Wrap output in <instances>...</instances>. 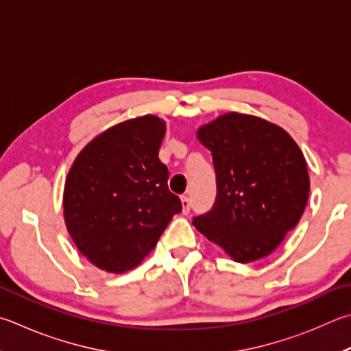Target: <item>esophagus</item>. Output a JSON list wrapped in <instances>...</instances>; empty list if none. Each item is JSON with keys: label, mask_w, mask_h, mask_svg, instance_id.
Listing matches in <instances>:
<instances>
[{"label": "esophagus", "mask_w": 351, "mask_h": 351, "mask_svg": "<svg viewBox=\"0 0 351 351\" xmlns=\"http://www.w3.org/2000/svg\"><path fill=\"white\" fill-rule=\"evenodd\" d=\"M181 206H182V213L187 215L190 212V199L187 196H181Z\"/></svg>", "instance_id": "esophagus-1"}]
</instances>
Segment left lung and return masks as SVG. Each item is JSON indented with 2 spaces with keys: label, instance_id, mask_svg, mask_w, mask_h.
<instances>
[{
  "label": "left lung",
  "instance_id": "1",
  "mask_svg": "<svg viewBox=\"0 0 351 351\" xmlns=\"http://www.w3.org/2000/svg\"><path fill=\"white\" fill-rule=\"evenodd\" d=\"M196 138L212 152L215 207L193 226L234 263L269 256L298 226L310 193L302 150L281 125L228 112L201 125Z\"/></svg>",
  "mask_w": 351,
  "mask_h": 351
}]
</instances>
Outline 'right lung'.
I'll return each mask as SVG.
<instances>
[{
	"mask_svg": "<svg viewBox=\"0 0 351 351\" xmlns=\"http://www.w3.org/2000/svg\"><path fill=\"white\" fill-rule=\"evenodd\" d=\"M164 135L165 121L156 114L123 121L95 136L69 170L66 228L80 253L107 273L141 264L181 212L158 158Z\"/></svg>",
	"mask_w": 351,
	"mask_h": 351,
	"instance_id": "right-lung-1",
	"label": "right lung"
}]
</instances>
